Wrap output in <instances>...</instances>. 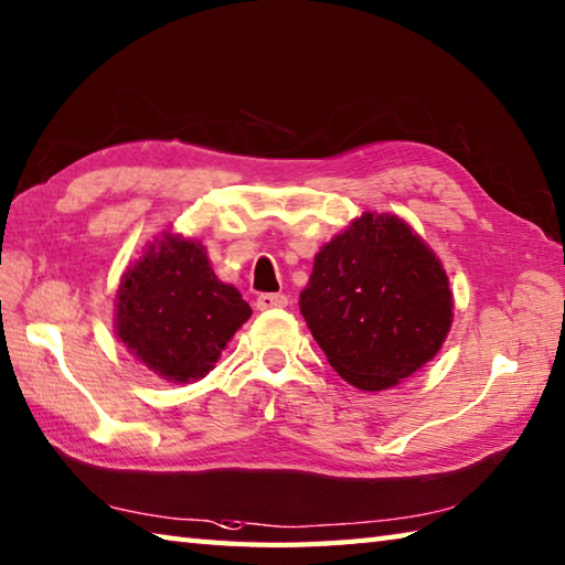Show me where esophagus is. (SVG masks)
Segmentation results:
<instances>
[{
  "instance_id": "1",
  "label": "esophagus",
  "mask_w": 565,
  "mask_h": 565,
  "mask_svg": "<svg viewBox=\"0 0 565 565\" xmlns=\"http://www.w3.org/2000/svg\"><path fill=\"white\" fill-rule=\"evenodd\" d=\"M255 307H258L260 312L280 310V307H287V295H282V292H263V295H258V300H255Z\"/></svg>"
}]
</instances>
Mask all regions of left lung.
Wrapping results in <instances>:
<instances>
[{"instance_id": "1", "label": "left lung", "mask_w": 565, "mask_h": 565, "mask_svg": "<svg viewBox=\"0 0 565 565\" xmlns=\"http://www.w3.org/2000/svg\"><path fill=\"white\" fill-rule=\"evenodd\" d=\"M300 312L339 376L381 391L438 354L452 292L440 260L411 226L364 214L317 253Z\"/></svg>"}]
</instances>
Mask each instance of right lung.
<instances>
[{"instance_id": "1", "label": "right lung", "mask_w": 565, "mask_h": 565, "mask_svg": "<svg viewBox=\"0 0 565 565\" xmlns=\"http://www.w3.org/2000/svg\"><path fill=\"white\" fill-rule=\"evenodd\" d=\"M250 315L236 287L211 270L204 246L172 233L150 246L117 287V337L167 381L206 376Z\"/></svg>"}]
</instances>
